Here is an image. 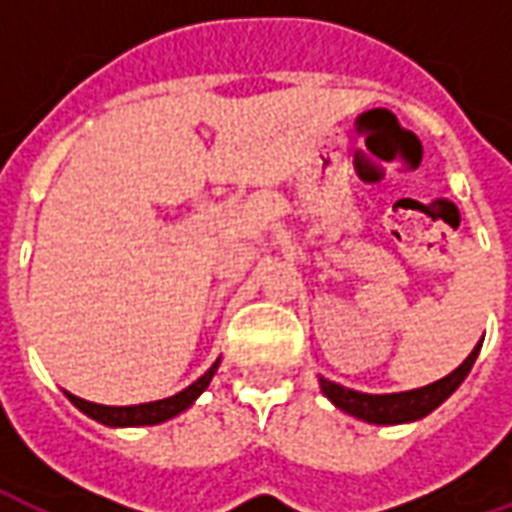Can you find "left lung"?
<instances>
[{"instance_id":"left-lung-1","label":"left lung","mask_w":512,"mask_h":512,"mask_svg":"<svg viewBox=\"0 0 512 512\" xmlns=\"http://www.w3.org/2000/svg\"><path fill=\"white\" fill-rule=\"evenodd\" d=\"M480 345L474 348L472 354L466 356V362H463L458 370H452L450 376H444L441 381H433V384L422 386V389L397 392V395H362V392L345 389V386L334 384V381H326V378H321V389L323 395L329 397L334 406L343 408L345 414H351V417L365 419V422H373V425L411 422V419H419L425 417V414H430L433 408L441 406V403L461 386L463 378L469 376V370H472L474 359L480 354Z\"/></svg>"}]
</instances>
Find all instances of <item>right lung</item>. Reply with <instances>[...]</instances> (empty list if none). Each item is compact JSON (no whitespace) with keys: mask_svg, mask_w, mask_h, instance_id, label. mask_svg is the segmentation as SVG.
Listing matches in <instances>:
<instances>
[{"mask_svg":"<svg viewBox=\"0 0 512 512\" xmlns=\"http://www.w3.org/2000/svg\"><path fill=\"white\" fill-rule=\"evenodd\" d=\"M216 367H219V362H213L211 370L202 378H197L191 386H186L183 392H178V395L172 397H164V400H156V403H139V406H98V403L82 400V397L71 395V392H65V395H68V400H71L73 406L79 408V411H84L87 417L98 419V422H104V425H112V428L158 425V422L178 417L180 411H186V408L200 397L202 389L211 384Z\"/></svg>","mask_w":512,"mask_h":512,"instance_id":"obj_1","label":"right lung"}]
</instances>
